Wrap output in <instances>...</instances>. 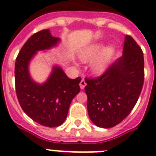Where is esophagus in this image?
<instances>
[{"instance_id": "obj_1", "label": "esophagus", "mask_w": 156, "mask_h": 156, "mask_svg": "<svg viewBox=\"0 0 156 156\" xmlns=\"http://www.w3.org/2000/svg\"><path fill=\"white\" fill-rule=\"evenodd\" d=\"M86 85H87V83H86L85 80L84 79H82L80 82V83H79V86H80V88L83 90V89H84V87H86Z\"/></svg>"}]
</instances>
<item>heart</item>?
<instances>
[{
  "label": "heart",
  "instance_id": "b5f03b06",
  "mask_svg": "<svg viewBox=\"0 0 156 156\" xmlns=\"http://www.w3.org/2000/svg\"><path fill=\"white\" fill-rule=\"evenodd\" d=\"M102 49V44H96L91 46H89L84 49L83 52L79 54L81 61L83 62H90L96 58ZM116 52V48L113 45H108L104 48L101 52L100 56L96 58L95 61H93L90 69L94 74L95 75H101L104 73L108 69L109 66L112 62V60L113 58L114 55Z\"/></svg>",
  "mask_w": 156,
  "mask_h": 156
}]
</instances>
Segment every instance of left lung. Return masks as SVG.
<instances>
[{
    "label": "left lung",
    "instance_id": "obj_1",
    "mask_svg": "<svg viewBox=\"0 0 156 156\" xmlns=\"http://www.w3.org/2000/svg\"><path fill=\"white\" fill-rule=\"evenodd\" d=\"M85 82L90 121L101 128L116 126L130 113L142 91L144 58L141 48L126 35L122 56L100 78Z\"/></svg>",
    "mask_w": 156,
    "mask_h": 156
}]
</instances>
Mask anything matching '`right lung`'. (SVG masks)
I'll return each mask as SVG.
<instances>
[{
	"mask_svg": "<svg viewBox=\"0 0 156 156\" xmlns=\"http://www.w3.org/2000/svg\"><path fill=\"white\" fill-rule=\"evenodd\" d=\"M61 39L50 30H42L31 35L16 58L15 87L22 108L33 121L47 127L63 124L71 101L80 91L81 78H69L61 66L54 65L47 80L35 82L29 70L30 61L40 51L56 48Z\"/></svg>",
	"mask_w": 156,
	"mask_h": 156,
	"instance_id": "1",
	"label": "right lung"
}]
</instances>
